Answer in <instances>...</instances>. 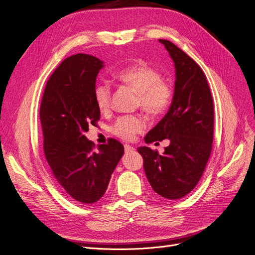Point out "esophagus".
<instances>
[{"instance_id":"1","label":"esophagus","mask_w":255,"mask_h":255,"mask_svg":"<svg viewBox=\"0 0 255 255\" xmlns=\"http://www.w3.org/2000/svg\"><path fill=\"white\" fill-rule=\"evenodd\" d=\"M124 148H125V152H131V151H133L134 150V148L132 147V146H130V145H128V144H125L124 145Z\"/></svg>"}]
</instances>
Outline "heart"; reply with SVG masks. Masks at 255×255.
I'll return each instance as SVG.
<instances>
[{"label": "heart", "instance_id": "heart-1", "mask_svg": "<svg viewBox=\"0 0 255 255\" xmlns=\"http://www.w3.org/2000/svg\"><path fill=\"white\" fill-rule=\"evenodd\" d=\"M113 78L136 91V105L150 116H158L170 105L172 88L159 72L146 63L129 66L113 74ZM93 99L99 110L108 112L111 107V88L108 83H99L93 89ZM146 128L138 116H123L111 127L112 133L124 140H131Z\"/></svg>", "mask_w": 255, "mask_h": 255}]
</instances>
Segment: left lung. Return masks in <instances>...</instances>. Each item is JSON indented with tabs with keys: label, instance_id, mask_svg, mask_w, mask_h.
<instances>
[{
	"label": "left lung",
	"instance_id": "obj_1",
	"mask_svg": "<svg viewBox=\"0 0 255 255\" xmlns=\"http://www.w3.org/2000/svg\"><path fill=\"white\" fill-rule=\"evenodd\" d=\"M175 66V85L167 115L145 136L147 144L168 138L164 154L149 147L137 148L143 156L147 180L168 200L190 193L205 171L213 142L214 108L211 91L202 68L168 40H159Z\"/></svg>",
	"mask_w": 255,
	"mask_h": 255
}]
</instances>
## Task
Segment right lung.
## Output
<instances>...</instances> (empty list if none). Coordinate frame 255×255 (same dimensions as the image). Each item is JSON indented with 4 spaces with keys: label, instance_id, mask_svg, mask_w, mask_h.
Here are the masks:
<instances>
[{
    "label": "right lung",
    "instance_id": "right-lung-1",
    "mask_svg": "<svg viewBox=\"0 0 255 255\" xmlns=\"http://www.w3.org/2000/svg\"><path fill=\"white\" fill-rule=\"evenodd\" d=\"M103 62L79 53L65 59L47 81L40 107L44 153L61 190L75 203L89 205L106 192L124 154L115 138L98 149L85 133L97 126L101 112L93 89Z\"/></svg>",
    "mask_w": 255,
    "mask_h": 255
}]
</instances>
